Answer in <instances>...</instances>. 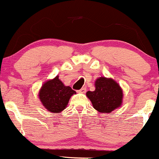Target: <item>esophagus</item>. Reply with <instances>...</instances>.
Masks as SVG:
<instances>
[{
	"label": "esophagus",
	"mask_w": 159,
	"mask_h": 159,
	"mask_svg": "<svg viewBox=\"0 0 159 159\" xmlns=\"http://www.w3.org/2000/svg\"><path fill=\"white\" fill-rule=\"evenodd\" d=\"M78 93H84L85 92H86V88H82L81 89V90H78Z\"/></svg>",
	"instance_id": "1"
}]
</instances>
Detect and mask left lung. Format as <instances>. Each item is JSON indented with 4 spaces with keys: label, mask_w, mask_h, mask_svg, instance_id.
<instances>
[{
    "label": "left lung",
    "mask_w": 159,
    "mask_h": 159,
    "mask_svg": "<svg viewBox=\"0 0 159 159\" xmlns=\"http://www.w3.org/2000/svg\"><path fill=\"white\" fill-rule=\"evenodd\" d=\"M94 84L95 90L88 91L86 96L96 110L101 113H111L121 107L124 94L117 81L111 78L99 77Z\"/></svg>",
    "instance_id": "left-lung-1"
}]
</instances>
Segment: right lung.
<instances>
[{
  "mask_svg": "<svg viewBox=\"0 0 159 159\" xmlns=\"http://www.w3.org/2000/svg\"><path fill=\"white\" fill-rule=\"evenodd\" d=\"M76 92L69 86H66L57 75L43 84L38 93L40 101L47 110L60 113L67 107L69 101Z\"/></svg>",
  "mask_w": 159,
  "mask_h": 159,
  "instance_id": "1",
  "label": "right lung"
}]
</instances>
